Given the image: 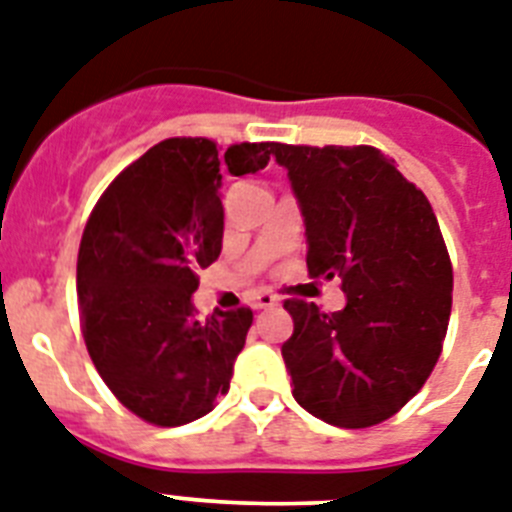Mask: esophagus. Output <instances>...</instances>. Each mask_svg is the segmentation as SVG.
Segmentation results:
<instances>
[{
  "label": "esophagus",
  "mask_w": 512,
  "mask_h": 512,
  "mask_svg": "<svg viewBox=\"0 0 512 512\" xmlns=\"http://www.w3.org/2000/svg\"><path fill=\"white\" fill-rule=\"evenodd\" d=\"M277 305V298H274L272 292H259L256 298H253L251 308L253 310H264V308H274Z\"/></svg>",
  "instance_id": "34e87169"
}]
</instances>
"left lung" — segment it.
Here are the masks:
<instances>
[{
  "instance_id": "left-lung-1",
  "label": "left lung",
  "mask_w": 512,
  "mask_h": 512,
  "mask_svg": "<svg viewBox=\"0 0 512 512\" xmlns=\"http://www.w3.org/2000/svg\"><path fill=\"white\" fill-rule=\"evenodd\" d=\"M303 214L310 277L342 279L347 305L287 300L292 396L336 427L378 425L425 386L451 318L453 269L427 196L375 147L277 144ZM230 173L235 157L225 155Z\"/></svg>"
}]
</instances>
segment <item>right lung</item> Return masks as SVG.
Masks as SVG:
<instances>
[{"label": "right lung", "mask_w": 512, "mask_h": 512, "mask_svg": "<svg viewBox=\"0 0 512 512\" xmlns=\"http://www.w3.org/2000/svg\"><path fill=\"white\" fill-rule=\"evenodd\" d=\"M274 142L230 147L233 176L266 168ZM217 144L173 137L121 170L85 225L77 256L82 334L113 396L160 427L214 409L253 323L248 308L199 321L196 269L222 251Z\"/></svg>", "instance_id": "right-lung-1"}]
</instances>
